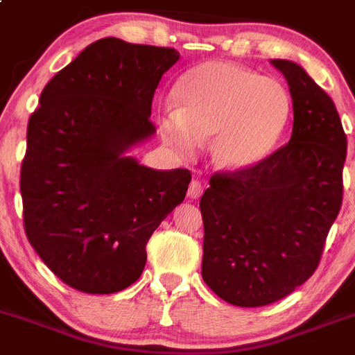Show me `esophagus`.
<instances>
[{
    "label": "esophagus",
    "mask_w": 355,
    "mask_h": 355,
    "mask_svg": "<svg viewBox=\"0 0 355 355\" xmlns=\"http://www.w3.org/2000/svg\"><path fill=\"white\" fill-rule=\"evenodd\" d=\"M201 194H203V185H201V182H198V180L191 182V185H189V191H187V196L191 198V200H198Z\"/></svg>",
    "instance_id": "esophagus-1"
}]
</instances>
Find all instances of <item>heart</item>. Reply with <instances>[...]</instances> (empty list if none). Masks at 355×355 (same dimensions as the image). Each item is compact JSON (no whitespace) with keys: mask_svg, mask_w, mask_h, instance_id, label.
<instances>
[{"mask_svg":"<svg viewBox=\"0 0 355 355\" xmlns=\"http://www.w3.org/2000/svg\"><path fill=\"white\" fill-rule=\"evenodd\" d=\"M173 99L177 110L159 117L164 141L191 159L214 140L215 164L233 173L270 155L291 115L289 92L280 82L233 62L194 66L178 80Z\"/></svg>","mask_w":355,"mask_h":355,"instance_id":"b5f03b06","label":"heart"}]
</instances>
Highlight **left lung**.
<instances>
[{
  "mask_svg": "<svg viewBox=\"0 0 355 355\" xmlns=\"http://www.w3.org/2000/svg\"><path fill=\"white\" fill-rule=\"evenodd\" d=\"M293 98L289 144L215 173L201 196L203 280L236 306L282 300L312 277L343 200L347 137L333 99L300 64L271 59Z\"/></svg>",
  "mask_w": 355,
  "mask_h": 355,
  "instance_id": "left-lung-1",
  "label": "left lung"
}]
</instances>
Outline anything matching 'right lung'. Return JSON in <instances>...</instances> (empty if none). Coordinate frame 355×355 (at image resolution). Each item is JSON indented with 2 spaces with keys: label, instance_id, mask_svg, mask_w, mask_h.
Masks as SVG:
<instances>
[{
  "label": "right lung",
  "instance_id": "right-lung-1",
  "mask_svg": "<svg viewBox=\"0 0 355 355\" xmlns=\"http://www.w3.org/2000/svg\"><path fill=\"white\" fill-rule=\"evenodd\" d=\"M180 54L101 38L55 73L28 122L24 230L66 286L112 294L140 278L147 241L184 201L191 171L125 152L155 132L152 98Z\"/></svg>",
  "mask_w": 355,
  "mask_h": 355
}]
</instances>
